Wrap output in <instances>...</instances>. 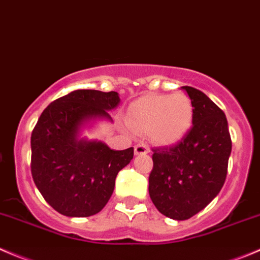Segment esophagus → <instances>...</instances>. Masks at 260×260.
Segmentation results:
<instances>
[{"mask_svg":"<svg viewBox=\"0 0 260 260\" xmlns=\"http://www.w3.org/2000/svg\"><path fill=\"white\" fill-rule=\"evenodd\" d=\"M150 151V146L147 143H137L135 146V153L136 155H145Z\"/></svg>","mask_w":260,"mask_h":260,"instance_id":"obj_1","label":"esophagus"}]
</instances>
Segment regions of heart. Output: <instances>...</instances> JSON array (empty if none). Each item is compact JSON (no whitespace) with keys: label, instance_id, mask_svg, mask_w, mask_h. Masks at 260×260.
Masks as SVG:
<instances>
[{"label":"heart","instance_id":"1","mask_svg":"<svg viewBox=\"0 0 260 260\" xmlns=\"http://www.w3.org/2000/svg\"><path fill=\"white\" fill-rule=\"evenodd\" d=\"M193 119V105L185 94L148 95L133 103L128 124L140 133L151 132L161 145L178 142L186 135Z\"/></svg>","mask_w":260,"mask_h":260}]
</instances>
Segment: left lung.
<instances>
[{
  "instance_id": "8db88e82",
  "label": "left lung",
  "mask_w": 260,
  "mask_h": 260,
  "mask_svg": "<svg viewBox=\"0 0 260 260\" xmlns=\"http://www.w3.org/2000/svg\"><path fill=\"white\" fill-rule=\"evenodd\" d=\"M183 89L193 105V125L175 145L152 148L148 176L155 207L178 221L197 215L220 193L233 146L225 113L200 90Z\"/></svg>"
}]
</instances>
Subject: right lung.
I'll return each mask as SVG.
<instances>
[{
    "label": "right lung",
    "mask_w": 260,
    "mask_h": 260,
    "mask_svg": "<svg viewBox=\"0 0 260 260\" xmlns=\"http://www.w3.org/2000/svg\"><path fill=\"white\" fill-rule=\"evenodd\" d=\"M118 92L76 90L50 103L31 133L32 180L50 207L69 217L100 212L112 197L117 174L133 158V147L110 150L79 140L80 127L108 118L119 104Z\"/></svg>",
    "instance_id": "1"
}]
</instances>
